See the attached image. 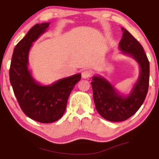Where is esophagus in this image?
I'll list each match as a JSON object with an SVG mask.
<instances>
[{
  "label": "esophagus",
  "mask_w": 159,
  "mask_h": 159,
  "mask_svg": "<svg viewBox=\"0 0 159 159\" xmlns=\"http://www.w3.org/2000/svg\"><path fill=\"white\" fill-rule=\"evenodd\" d=\"M91 75H92V71L90 70H88V69L84 70L82 72V78H84V79L90 77Z\"/></svg>",
  "instance_id": "34e87169"
}]
</instances>
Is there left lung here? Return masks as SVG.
I'll use <instances>...</instances> for the list:
<instances>
[{"label": "left lung", "instance_id": "left-lung-1", "mask_svg": "<svg viewBox=\"0 0 159 159\" xmlns=\"http://www.w3.org/2000/svg\"><path fill=\"white\" fill-rule=\"evenodd\" d=\"M119 49L134 58L140 65L138 80L128 96L121 95L110 82L101 76H94L91 82L95 108L102 117L110 121L127 120L138 111L144 102L149 86L150 64L140 43L125 28Z\"/></svg>", "mask_w": 159, "mask_h": 159}]
</instances>
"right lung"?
Returning <instances> with one entry per match:
<instances>
[{"label": "right lung", "mask_w": 159, "mask_h": 159, "mask_svg": "<svg viewBox=\"0 0 159 159\" xmlns=\"http://www.w3.org/2000/svg\"><path fill=\"white\" fill-rule=\"evenodd\" d=\"M50 23L37 24L16 45L9 69L10 82L22 111L40 123H52L64 115L74 87L81 79L77 74L43 86L28 70V54L32 43L44 33Z\"/></svg>", "instance_id": "1"}]
</instances>
